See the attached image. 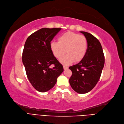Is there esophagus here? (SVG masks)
Returning a JSON list of instances; mask_svg holds the SVG:
<instances>
[{
  "mask_svg": "<svg viewBox=\"0 0 124 124\" xmlns=\"http://www.w3.org/2000/svg\"><path fill=\"white\" fill-rule=\"evenodd\" d=\"M63 69L64 70H67L68 69V68H68V67H67V66H63Z\"/></svg>",
  "mask_w": 124,
  "mask_h": 124,
  "instance_id": "esophagus-1",
  "label": "esophagus"
}]
</instances>
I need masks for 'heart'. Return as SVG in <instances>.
<instances>
[{
  "instance_id": "heart-1",
  "label": "heart",
  "mask_w": 124,
  "mask_h": 124,
  "mask_svg": "<svg viewBox=\"0 0 124 124\" xmlns=\"http://www.w3.org/2000/svg\"><path fill=\"white\" fill-rule=\"evenodd\" d=\"M50 49L56 58L60 59L66 51L67 54L61 59L64 65L82 61L87 51V40L84 35L72 32L62 34L58 38V42L52 41Z\"/></svg>"
}]
</instances>
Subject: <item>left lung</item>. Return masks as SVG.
Listing matches in <instances>:
<instances>
[{
    "mask_svg": "<svg viewBox=\"0 0 124 124\" xmlns=\"http://www.w3.org/2000/svg\"><path fill=\"white\" fill-rule=\"evenodd\" d=\"M80 32L87 40V51L82 61L69 68L72 72L69 83L75 92L85 94L92 90L99 80L105 56L100 42L96 37L86 32Z\"/></svg>",
    "mask_w": 124,
    "mask_h": 124,
    "instance_id": "obj_1",
    "label": "left lung"
}]
</instances>
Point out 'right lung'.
I'll return each mask as SVG.
<instances>
[{
	"label": "right lung",
	"mask_w": 124,
	"mask_h": 124,
	"mask_svg": "<svg viewBox=\"0 0 124 124\" xmlns=\"http://www.w3.org/2000/svg\"><path fill=\"white\" fill-rule=\"evenodd\" d=\"M61 28H42L30 35L23 52V62L30 82L36 90L45 92L52 89L63 71L62 65L53 54L51 41ZM53 64L54 67L49 66Z\"/></svg>",
	"instance_id": "1"
}]
</instances>
